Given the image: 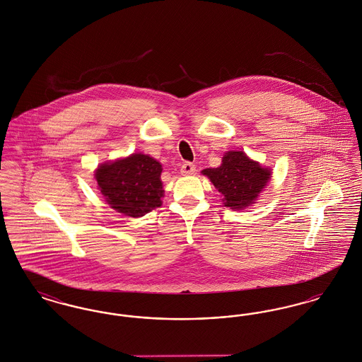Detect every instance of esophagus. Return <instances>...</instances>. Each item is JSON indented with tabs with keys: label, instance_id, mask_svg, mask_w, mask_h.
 <instances>
[{
	"label": "esophagus",
	"instance_id": "34e87169",
	"mask_svg": "<svg viewBox=\"0 0 362 362\" xmlns=\"http://www.w3.org/2000/svg\"><path fill=\"white\" fill-rule=\"evenodd\" d=\"M197 167L192 164V163H189V161H186L185 164H182V167H180V173L182 175H192V173H195V170Z\"/></svg>",
	"mask_w": 362,
	"mask_h": 362
}]
</instances>
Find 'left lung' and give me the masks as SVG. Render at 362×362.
Returning <instances> with one entry per match:
<instances>
[{
    "instance_id": "left-lung-1",
    "label": "left lung",
    "mask_w": 362,
    "mask_h": 362,
    "mask_svg": "<svg viewBox=\"0 0 362 362\" xmlns=\"http://www.w3.org/2000/svg\"><path fill=\"white\" fill-rule=\"evenodd\" d=\"M202 173L223 194L225 206L235 210L255 204L272 177L270 168H263L243 151L226 152L218 168H206Z\"/></svg>"
}]
</instances>
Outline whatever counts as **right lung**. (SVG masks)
Returning <instances> with one entry per match:
<instances>
[{
	"label": "right lung",
	"mask_w": 362,
	"mask_h": 362,
	"mask_svg": "<svg viewBox=\"0 0 362 362\" xmlns=\"http://www.w3.org/2000/svg\"><path fill=\"white\" fill-rule=\"evenodd\" d=\"M161 164L153 157L133 153L100 164L95 177L110 207L129 217H142L161 206Z\"/></svg>",
	"instance_id": "right-lung-1"
}]
</instances>
